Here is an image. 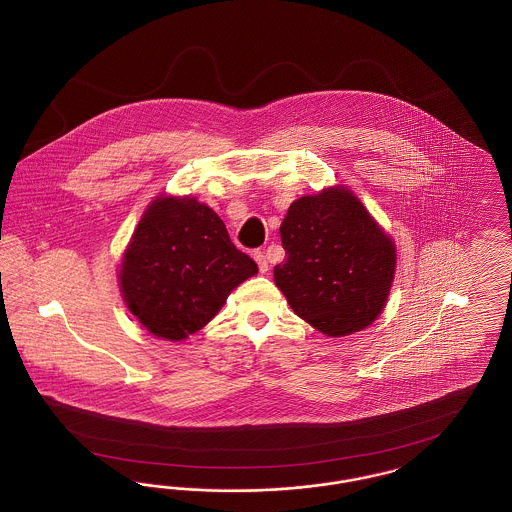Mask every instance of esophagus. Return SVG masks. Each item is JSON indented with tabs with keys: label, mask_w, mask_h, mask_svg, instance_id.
Wrapping results in <instances>:
<instances>
[{
	"label": "esophagus",
	"mask_w": 512,
	"mask_h": 512,
	"mask_svg": "<svg viewBox=\"0 0 512 512\" xmlns=\"http://www.w3.org/2000/svg\"><path fill=\"white\" fill-rule=\"evenodd\" d=\"M253 259L257 261V265H259V270H261L263 274H267L268 263L267 257H265V253H263V251H255V253H253Z\"/></svg>",
	"instance_id": "obj_1"
}]
</instances>
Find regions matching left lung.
<instances>
[{
	"instance_id": "8db88e82",
	"label": "left lung",
	"mask_w": 512,
	"mask_h": 512,
	"mask_svg": "<svg viewBox=\"0 0 512 512\" xmlns=\"http://www.w3.org/2000/svg\"><path fill=\"white\" fill-rule=\"evenodd\" d=\"M280 238L286 261L274 267V282L293 313L318 332H361L386 309L395 242L347 186L295 199Z\"/></svg>"
}]
</instances>
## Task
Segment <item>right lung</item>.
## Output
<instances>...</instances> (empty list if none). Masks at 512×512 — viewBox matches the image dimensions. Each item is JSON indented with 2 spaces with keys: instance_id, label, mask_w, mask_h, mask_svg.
Masks as SVG:
<instances>
[{
  "instance_id": "add662e5",
  "label": "right lung",
  "mask_w": 512,
  "mask_h": 512,
  "mask_svg": "<svg viewBox=\"0 0 512 512\" xmlns=\"http://www.w3.org/2000/svg\"><path fill=\"white\" fill-rule=\"evenodd\" d=\"M230 242L219 215L190 195H157L122 253L119 286L128 311L155 338L186 340L257 274Z\"/></svg>"
}]
</instances>
